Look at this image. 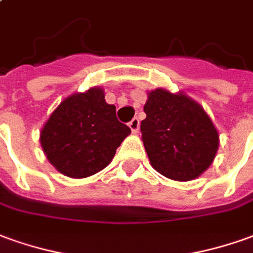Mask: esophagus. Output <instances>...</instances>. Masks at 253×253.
<instances>
[{"label":"esophagus","mask_w":253,"mask_h":253,"mask_svg":"<svg viewBox=\"0 0 253 253\" xmlns=\"http://www.w3.org/2000/svg\"><path fill=\"white\" fill-rule=\"evenodd\" d=\"M128 127L131 128L132 132L138 131V128H139V119H138V118H134V119H131V122L128 123Z\"/></svg>","instance_id":"obj_1"}]
</instances>
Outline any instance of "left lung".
Returning <instances> with one entry per match:
<instances>
[{
	"label": "left lung",
	"mask_w": 253,
	"mask_h": 253,
	"mask_svg": "<svg viewBox=\"0 0 253 253\" xmlns=\"http://www.w3.org/2000/svg\"><path fill=\"white\" fill-rule=\"evenodd\" d=\"M141 122L145 151L153 169L174 181H192L206 171L219 146L218 130L200 104L183 93H148Z\"/></svg>",
	"instance_id": "left-lung-1"
}]
</instances>
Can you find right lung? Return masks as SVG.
Instances as JSON below:
<instances>
[{
    "mask_svg": "<svg viewBox=\"0 0 253 253\" xmlns=\"http://www.w3.org/2000/svg\"><path fill=\"white\" fill-rule=\"evenodd\" d=\"M131 130L118 121L116 107L101 87L75 93L60 102L41 130L42 149L54 169L86 178L105 169Z\"/></svg>",
    "mask_w": 253,
    "mask_h": 253,
    "instance_id": "obj_1",
    "label": "right lung"
}]
</instances>
